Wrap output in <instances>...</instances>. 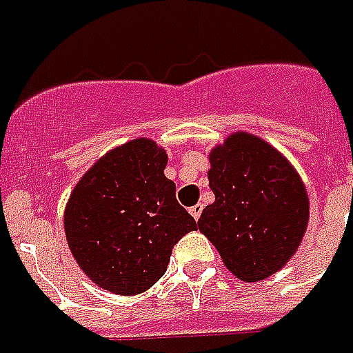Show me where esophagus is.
Wrapping results in <instances>:
<instances>
[{
    "instance_id": "34e87169",
    "label": "esophagus",
    "mask_w": 353,
    "mask_h": 353,
    "mask_svg": "<svg viewBox=\"0 0 353 353\" xmlns=\"http://www.w3.org/2000/svg\"><path fill=\"white\" fill-rule=\"evenodd\" d=\"M189 214H191L194 219H199L200 214H202V206H200V204H194V206L189 208Z\"/></svg>"
}]
</instances>
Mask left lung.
<instances>
[{
    "instance_id": "left-lung-1",
    "label": "left lung",
    "mask_w": 353,
    "mask_h": 353,
    "mask_svg": "<svg viewBox=\"0 0 353 353\" xmlns=\"http://www.w3.org/2000/svg\"><path fill=\"white\" fill-rule=\"evenodd\" d=\"M215 202L199 230L238 280L261 281L288 265L310 219V199L295 166L255 134L232 132L210 151Z\"/></svg>"
}]
</instances>
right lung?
Returning a JSON list of instances; mask_svg holds the SVG:
<instances>
[{"instance_id": "add662e5", "label": "right lung", "mask_w": 353, "mask_h": 353, "mask_svg": "<svg viewBox=\"0 0 353 353\" xmlns=\"http://www.w3.org/2000/svg\"><path fill=\"white\" fill-rule=\"evenodd\" d=\"M166 149L136 138L111 149L83 174L64 210L73 259L98 288L139 295L161 280L174 245L196 230L164 176Z\"/></svg>"}]
</instances>
